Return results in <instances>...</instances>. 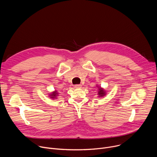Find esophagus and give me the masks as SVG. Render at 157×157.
I'll use <instances>...</instances> for the list:
<instances>
[{
    "label": "esophagus",
    "instance_id": "esophagus-1",
    "mask_svg": "<svg viewBox=\"0 0 157 157\" xmlns=\"http://www.w3.org/2000/svg\"><path fill=\"white\" fill-rule=\"evenodd\" d=\"M75 87L76 88H80V87H81V84H76V85L75 86Z\"/></svg>",
    "mask_w": 157,
    "mask_h": 157
}]
</instances>
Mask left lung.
<instances>
[{
  "instance_id": "8db88e82",
  "label": "left lung",
  "mask_w": 157,
  "mask_h": 157,
  "mask_svg": "<svg viewBox=\"0 0 157 157\" xmlns=\"http://www.w3.org/2000/svg\"><path fill=\"white\" fill-rule=\"evenodd\" d=\"M99 96H104L105 95V93H104V91L103 90V89H102L101 88H99Z\"/></svg>"
}]
</instances>
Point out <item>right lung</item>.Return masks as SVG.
<instances>
[{
	"mask_svg": "<svg viewBox=\"0 0 157 157\" xmlns=\"http://www.w3.org/2000/svg\"><path fill=\"white\" fill-rule=\"evenodd\" d=\"M56 94H58V93H57V91H55V92H53V93H52V94H51V96H52V98H55L57 95Z\"/></svg>",
	"mask_w": 157,
	"mask_h": 157,
	"instance_id": "right-lung-1",
	"label": "right lung"
}]
</instances>
